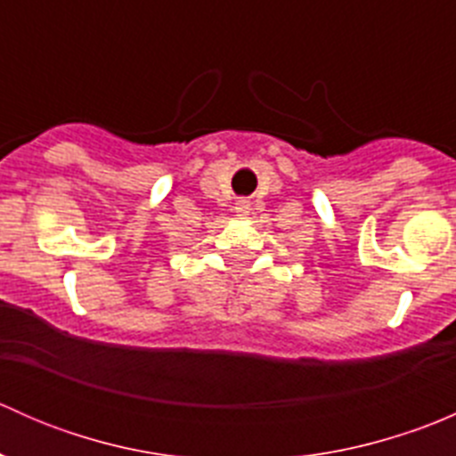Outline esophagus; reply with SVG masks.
Returning <instances> with one entry per match:
<instances>
[{
  "label": "esophagus",
  "instance_id": "1",
  "mask_svg": "<svg viewBox=\"0 0 456 456\" xmlns=\"http://www.w3.org/2000/svg\"><path fill=\"white\" fill-rule=\"evenodd\" d=\"M249 209H251L249 199H240L236 202V216H240V218H245V216L249 214Z\"/></svg>",
  "mask_w": 456,
  "mask_h": 456
}]
</instances>
